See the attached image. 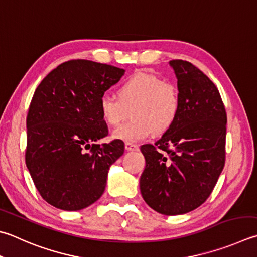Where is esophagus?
Segmentation results:
<instances>
[{
	"label": "esophagus",
	"instance_id": "obj_1",
	"mask_svg": "<svg viewBox=\"0 0 257 257\" xmlns=\"http://www.w3.org/2000/svg\"><path fill=\"white\" fill-rule=\"evenodd\" d=\"M125 150L126 151H139V147L137 144H133V143H125Z\"/></svg>",
	"mask_w": 257,
	"mask_h": 257
}]
</instances>
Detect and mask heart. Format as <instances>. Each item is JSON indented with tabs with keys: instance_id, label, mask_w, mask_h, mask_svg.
<instances>
[{
	"instance_id": "b5f03b06",
	"label": "heart",
	"mask_w": 257,
	"mask_h": 257,
	"mask_svg": "<svg viewBox=\"0 0 257 257\" xmlns=\"http://www.w3.org/2000/svg\"><path fill=\"white\" fill-rule=\"evenodd\" d=\"M116 95L117 98L105 95L99 99V114L108 126L118 127L131 112L132 120L113 133L114 139L125 142L167 133L180 114L181 96L177 85L150 72L139 71L127 77Z\"/></svg>"
}]
</instances>
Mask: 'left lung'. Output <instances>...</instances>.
<instances>
[{"mask_svg": "<svg viewBox=\"0 0 257 257\" xmlns=\"http://www.w3.org/2000/svg\"><path fill=\"white\" fill-rule=\"evenodd\" d=\"M181 109L173 127L143 144L144 201L160 214L191 211L214 190L226 159L227 114L215 84L191 62L174 59Z\"/></svg>", "mask_w": 257, "mask_h": 257, "instance_id": "obj_1", "label": "left lung"}]
</instances>
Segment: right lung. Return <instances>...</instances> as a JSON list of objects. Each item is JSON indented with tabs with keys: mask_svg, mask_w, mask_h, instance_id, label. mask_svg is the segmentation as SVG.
<instances>
[{
	"mask_svg": "<svg viewBox=\"0 0 257 257\" xmlns=\"http://www.w3.org/2000/svg\"><path fill=\"white\" fill-rule=\"evenodd\" d=\"M124 69L91 60L62 62L33 94L27 116L26 164L48 204L75 211L103 195L109 167L124 153V142L96 141L108 134L99 99Z\"/></svg>",
	"mask_w": 257,
	"mask_h": 257,
	"instance_id": "1",
	"label": "right lung"
}]
</instances>
